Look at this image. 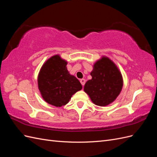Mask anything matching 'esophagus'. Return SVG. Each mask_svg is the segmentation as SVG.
<instances>
[{
	"label": "esophagus",
	"instance_id": "34e87169",
	"mask_svg": "<svg viewBox=\"0 0 157 157\" xmlns=\"http://www.w3.org/2000/svg\"><path fill=\"white\" fill-rule=\"evenodd\" d=\"M80 83H81V84L82 85V86H84V85L85 84V83H86V80L84 79V78H82V79H80Z\"/></svg>",
	"mask_w": 157,
	"mask_h": 157
}]
</instances>
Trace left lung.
<instances>
[{"label":"left lung","mask_w":157,"mask_h":157,"mask_svg":"<svg viewBox=\"0 0 157 157\" xmlns=\"http://www.w3.org/2000/svg\"><path fill=\"white\" fill-rule=\"evenodd\" d=\"M90 75L92 79L85 84L84 90L92 102L99 106H106L115 101L123 86L122 75L117 65L103 56L95 63Z\"/></svg>","instance_id":"1"}]
</instances>
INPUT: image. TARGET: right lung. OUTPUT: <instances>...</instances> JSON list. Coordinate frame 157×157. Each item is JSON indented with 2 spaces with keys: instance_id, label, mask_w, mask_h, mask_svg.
I'll list each match as a JSON object with an SVG mask.
<instances>
[{
  "instance_id": "add662e5",
  "label": "right lung",
  "mask_w": 157,
  "mask_h": 157,
  "mask_svg": "<svg viewBox=\"0 0 157 157\" xmlns=\"http://www.w3.org/2000/svg\"><path fill=\"white\" fill-rule=\"evenodd\" d=\"M67 62L59 55L51 57L42 65L38 77V86L44 101L56 107L65 105L82 85L66 67Z\"/></svg>"
}]
</instances>
